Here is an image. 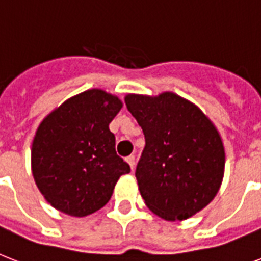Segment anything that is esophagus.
Here are the masks:
<instances>
[{"mask_svg": "<svg viewBox=\"0 0 261 261\" xmlns=\"http://www.w3.org/2000/svg\"><path fill=\"white\" fill-rule=\"evenodd\" d=\"M126 161L128 164H130L131 169H134V168H135V155L134 154L128 155V157H127V159H126Z\"/></svg>", "mask_w": 261, "mask_h": 261, "instance_id": "obj_1", "label": "esophagus"}]
</instances>
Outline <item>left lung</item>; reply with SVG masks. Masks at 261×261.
<instances>
[{"label":"left lung","instance_id":"1","mask_svg":"<svg viewBox=\"0 0 261 261\" xmlns=\"http://www.w3.org/2000/svg\"><path fill=\"white\" fill-rule=\"evenodd\" d=\"M127 110L145 135L135 177L141 196L167 221L187 219L214 199L222 181L225 150L202 111L177 94H128Z\"/></svg>","mask_w":261,"mask_h":261}]
</instances>
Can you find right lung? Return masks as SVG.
Listing matches in <instances>:
<instances>
[{
  "label": "right lung",
  "instance_id": "1",
  "mask_svg": "<svg viewBox=\"0 0 261 261\" xmlns=\"http://www.w3.org/2000/svg\"><path fill=\"white\" fill-rule=\"evenodd\" d=\"M120 108L118 97L90 89L40 123L32 143V173L57 210L73 217L92 214L108 203L119 177L130 173L110 131Z\"/></svg>",
  "mask_w": 261,
  "mask_h": 261
}]
</instances>
